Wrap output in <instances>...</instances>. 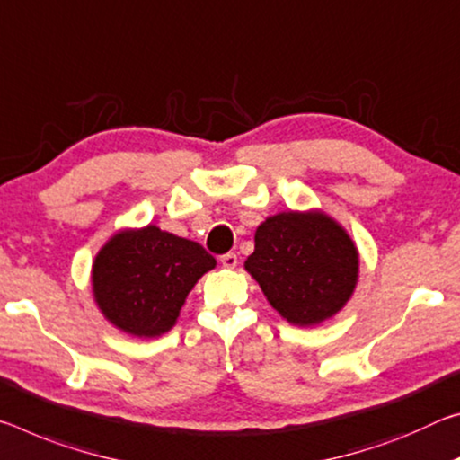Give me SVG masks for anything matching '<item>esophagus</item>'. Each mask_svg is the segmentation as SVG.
Instances as JSON below:
<instances>
[{
	"mask_svg": "<svg viewBox=\"0 0 460 460\" xmlns=\"http://www.w3.org/2000/svg\"><path fill=\"white\" fill-rule=\"evenodd\" d=\"M220 262H222V267H226V269H234L238 265V257L234 252H228V254H224Z\"/></svg>",
	"mask_w": 460,
	"mask_h": 460,
	"instance_id": "1",
	"label": "esophagus"
}]
</instances>
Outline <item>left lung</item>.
<instances>
[{
    "label": "left lung",
    "mask_w": 460,
    "mask_h": 460,
    "mask_svg": "<svg viewBox=\"0 0 460 460\" xmlns=\"http://www.w3.org/2000/svg\"><path fill=\"white\" fill-rule=\"evenodd\" d=\"M244 269L289 323L318 326L355 293L358 251L334 217L289 209L259 226Z\"/></svg>",
    "instance_id": "8db88e82"
}]
</instances>
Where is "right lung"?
Here are the masks:
<instances>
[{"mask_svg": "<svg viewBox=\"0 0 460 460\" xmlns=\"http://www.w3.org/2000/svg\"><path fill=\"white\" fill-rule=\"evenodd\" d=\"M216 267L201 244L148 224L116 232L92 267L93 299L103 318L137 338L175 326L195 283Z\"/></svg>", "mask_w": 460, "mask_h": 460, "instance_id": "obj_1", "label": "right lung"}]
</instances>
